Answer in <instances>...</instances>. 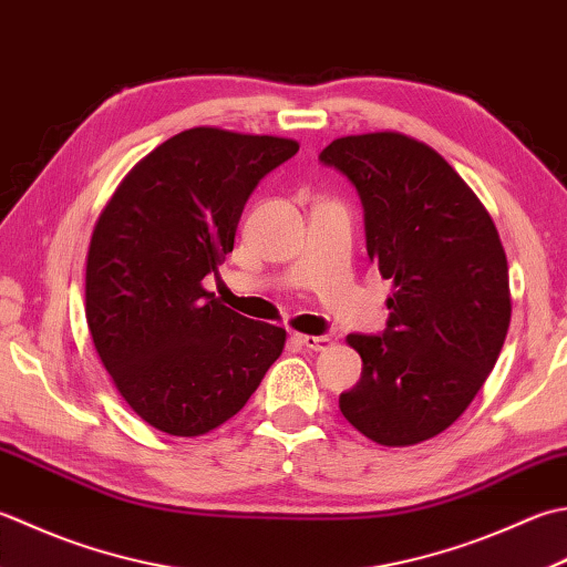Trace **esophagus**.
<instances>
[{
	"label": "esophagus",
	"instance_id": "1",
	"mask_svg": "<svg viewBox=\"0 0 567 567\" xmlns=\"http://www.w3.org/2000/svg\"><path fill=\"white\" fill-rule=\"evenodd\" d=\"M299 347H305V349H309V351H321V349H327L329 347V339L327 337H307V334H295L292 337Z\"/></svg>",
	"mask_w": 567,
	"mask_h": 567
}]
</instances>
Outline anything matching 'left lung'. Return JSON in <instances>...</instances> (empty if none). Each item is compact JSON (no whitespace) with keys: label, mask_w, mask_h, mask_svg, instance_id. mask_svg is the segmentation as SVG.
<instances>
[{"label":"left lung","mask_w":567,"mask_h":567,"mask_svg":"<svg viewBox=\"0 0 567 567\" xmlns=\"http://www.w3.org/2000/svg\"><path fill=\"white\" fill-rule=\"evenodd\" d=\"M319 162L357 186L365 250L393 280L381 334L347 337L363 371L339 408L379 445H417L467 410L502 353L512 321L504 246L489 210L423 142L339 137Z\"/></svg>","instance_id":"left-lung-1"}]
</instances>
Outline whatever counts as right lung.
<instances>
[{
    "mask_svg": "<svg viewBox=\"0 0 567 567\" xmlns=\"http://www.w3.org/2000/svg\"><path fill=\"white\" fill-rule=\"evenodd\" d=\"M295 140L184 130L132 169L100 214L85 268V319L110 379L166 435L224 425L285 349V329L204 290L236 243L243 208Z\"/></svg>",
    "mask_w": 567,
    "mask_h": 567,
    "instance_id": "1",
    "label": "right lung"
}]
</instances>
